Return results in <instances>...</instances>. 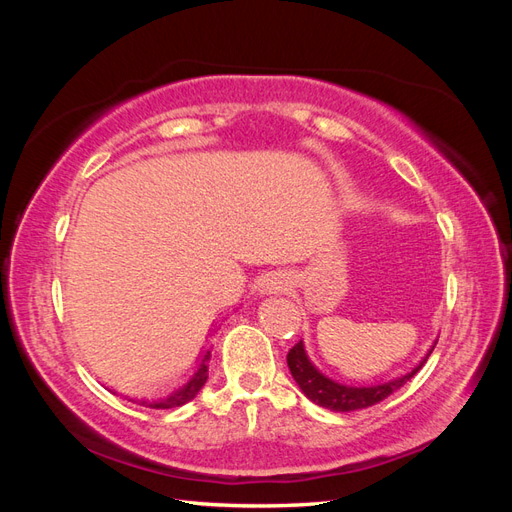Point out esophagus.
Segmentation results:
<instances>
[{
  "label": "esophagus",
  "instance_id": "1",
  "mask_svg": "<svg viewBox=\"0 0 512 512\" xmlns=\"http://www.w3.org/2000/svg\"><path fill=\"white\" fill-rule=\"evenodd\" d=\"M288 286H290V277L286 273H265L260 275L256 290L260 294H275V292L288 290Z\"/></svg>",
  "mask_w": 512,
  "mask_h": 512
}]
</instances>
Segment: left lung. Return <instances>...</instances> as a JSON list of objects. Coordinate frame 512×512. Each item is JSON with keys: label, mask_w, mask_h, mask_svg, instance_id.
<instances>
[{"label": "left lung", "mask_w": 512, "mask_h": 512, "mask_svg": "<svg viewBox=\"0 0 512 512\" xmlns=\"http://www.w3.org/2000/svg\"><path fill=\"white\" fill-rule=\"evenodd\" d=\"M431 350H433V346H431ZM431 350L427 352V356L421 363H418L412 371H408V374L393 378L389 382H382V384H371V386H348V384L337 382L329 376H324L322 371L312 361H309V356L303 346V339L299 344H294L290 348L286 361H288L294 382L299 384V389L303 391V395L309 401H314L316 406L329 408L333 412H352V410H363L369 406H376L382 399H386L391 393L401 389V386H404L416 374V371L425 365Z\"/></svg>", "instance_id": "left-lung-1"}]
</instances>
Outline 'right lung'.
Returning <instances> with one entry per match:
<instances>
[{
	"label": "right lung",
	"instance_id": "right-lung-1",
	"mask_svg": "<svg viewBox=\"0 0 512 512\" xmlns=\"http://www.w3.org/2000/svg\"><path fill=\"white\" fill-rule=\"evenodd\" d=\"M209 359H211V350H207L203 354V359H200V363H198L196 371L192 374V378L185 382L183 386H179L177 391H173V393L166 395V397H160V399H136V401L141 406H149V408H156V410H170V408H179L183 404H188V401H192L198 395V391L203 389L205 382H207Z\"/></svg>",
	"mask_w": 512,
	"mask_h": 512
}]
</instances>
